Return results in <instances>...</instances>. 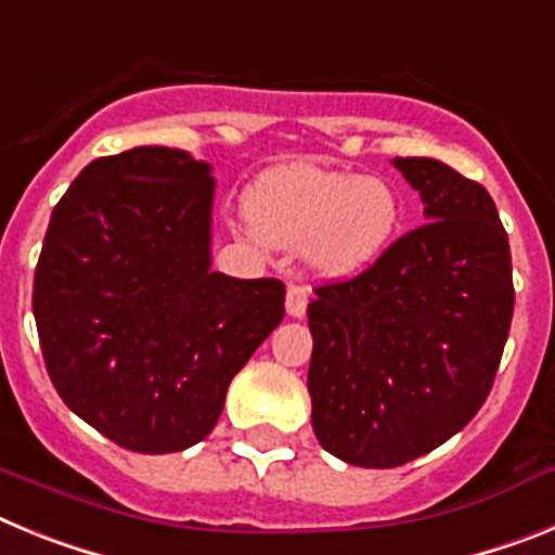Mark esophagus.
Returning <instances> with one entry per match:
<instances>
[{"instance_id": "esophagus-1", "label": "esophagus", "mask_w": 555, "mask_h": 555, "mask_svg": "<svg viewBox=\"0 0 555 555\" xmlns=\"http://www.w3.org/2000/svg\"><path fill=\"white\" fill-rule=\"evenodd\" d=\"M306 308H308V297H306V288L300 286H288L286 292V313L292 320H302L306 317Z\"/></svg>"}]
</instances>
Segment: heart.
I'll list each match as a JSON object with an SVG mask.
<instances>
[{
	"label": "heart",
	"mask_w": 555,
	"mask_h": 555,
	"mask_svg": "<svg viewBox=\"0 0 555 555\" xmlns=\"http://www.w3.org/2000/svg\"><path fill=\"white\" fill-rule=\"evenodd\" d=\"M253 233L269 247H302L308 267L327 281L370 269L400 224V197L386 180L317 164H281L244 194Z\"/></svg>",
	"instance_id": "heart-1"
}]
</instances>
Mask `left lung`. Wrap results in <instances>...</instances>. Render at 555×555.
Listing matches in <instances>:
<instances>
[{"instance_id":"1","label":"left lung","mask_w":555,"mask_h":555,"mask_svg":"<svg viewBox=\"0 0 555 555\" xmlns=\"http://www.w3.org/2000/svg\"><path fill=\"white\" fill-rule=\"evenodd\" d=\"M391 164L423 199L425 224L308 306L313 434L370 469L430 453L478 414L514 313L508 235L489 191L442 160Z\"/></svg>"}]
</instances>
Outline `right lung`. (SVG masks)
Instances as JSON below:
<instances>
[{"label":"right lung","mask_w":555,"mask_h":555,"mask_svg":"<svg viewBox=\"0 0 555 555\" xmlns=\"http://www.w3.org/2000/svg\"><path fill=\"white\" fill-rule=\"evenodd\" d=\"M217 180L169 146L96 158L52 210L33 283L63 403L132 453L203 442L286 288L210 269Z\"/></svg>","instance_id":"add662e5"}]
</instances>
